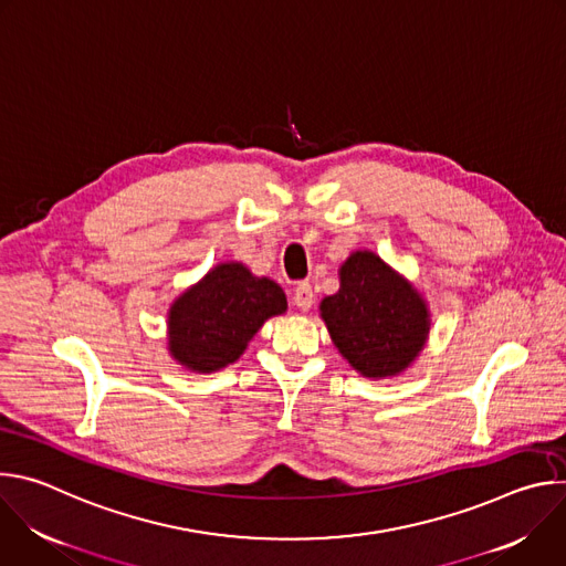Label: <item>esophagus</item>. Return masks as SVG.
I'll list each match as a JSON object with an SVG mask.
<instances>
[{
    "instance_id": "1",
    "label": "esophagus",
    "mask_w": 566,
    "mask_h": 566,
    "mask_svg": "<svg viewBox=\"0 0 566 566\" xmlns=\"http://www.w3.org/2000/svg\"><path fill=\"white\" fill-rule=\"evenodd\" d=\"M293 304L300 308V311H308L313 306V289L308 282H302L295 286L293 291Z\"/></svg>"
}]
</instances>
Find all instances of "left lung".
I'll use <instances>...</instances> for the list:
<instances>
[{"label": "left lung", "mask_w": 566, "mask_h": 566, "mask_svg": "<svg viewBox=\"0 0 566 566\" xmlns=\"http://www.w3.org/2000/svg\"><path fill=\"white\" fill-rule=\"evenodd\" d=\"M338 275L340 289L319 302V315L343 358L367 378L406 371L430 334L423 295L371 251H354Z\"/></svg>", "instance_id": "obj_1"}]
</instances>
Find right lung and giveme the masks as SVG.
<instances>
[{"label": "right lung", "mask_w": 566, "mask_h": 566, "mask_svg": "<svg viewBox=\"0 0 566 566\" xmlns=\"http://www.w3.org/2000/svg\"><path fill=\"white\" fill-rule=\"evenodd\" d=\"M286 311V295L271 277H255L241 262H223L181 293L168 313V349L186 369L212 374L247 352L264 322Z\"/></svg>", "instance_id": "right-lung-1"}]
</instances>
